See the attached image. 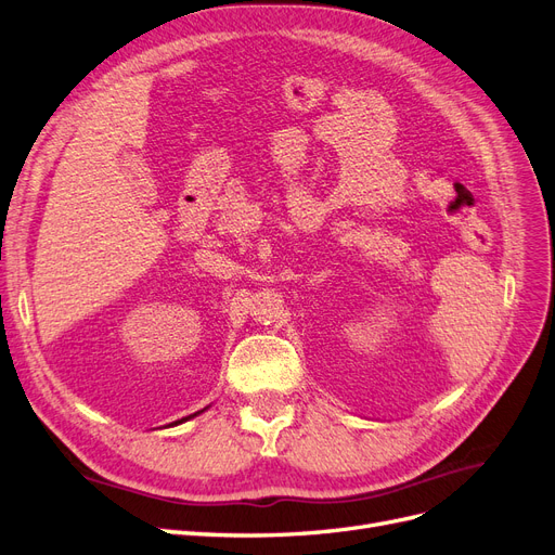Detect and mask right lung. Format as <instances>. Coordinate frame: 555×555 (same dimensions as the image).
Wrapping results in <instances>:
<instances>
[{"label": "right lung", "instance_id": "1", "mask_svg": "<svg viewBox=\"0 0 555 555\" xmlns=\"http://www.w3.org/2000/svg\"><path fill=\"white\" fill-rule=\"evenodd\" d=\"M195 415H197V413H195ZM190 417H193V415H190ZM183 420H188V417H183Z\"/></svg>", "mask_w": 555, "mask_h": 555}]
</instances>
